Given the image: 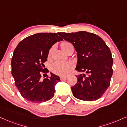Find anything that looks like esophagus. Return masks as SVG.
<instances>
[{
	"instance_id": "34e87169",
	"label": "esophagus",
	"mask_w": 127,
	"mask_h": 127,
	"mask_svg": "<svg viewBox=\"0 0 127 127\" xmlns=\"http://www.w3.org/2000/svg\"><path fill=\"white\" fill-rule=\"evenodd\" d=\"M67 79V77H63V76H61L60 77V80L63 81V80H65Z\"/></svg>"
}]
</instances>
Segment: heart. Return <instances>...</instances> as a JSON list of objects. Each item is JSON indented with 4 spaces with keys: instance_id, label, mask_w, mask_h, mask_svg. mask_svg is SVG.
Wrapping results in <instances>:
<instances>
[{
    "instance_id": "b5f03b06",
    "label": "heart",
    "mask_w": 127,
    "mask_h": 127,
    "mask_svg": "<svg viewBox=\"0 0 127 127\" xmlns=\"http://www.w3.org/2000/svg\"><path fill=\"white\" fill-rule=\"evenodd\" d=\"M70 45H72L70 43L64 42L62 44V48L63 50L65 51ZM52 50L50 51L49 55H50ZM74 67V63L71 61L68 62H56L54 63L51 66V70L54 73L60 75H65L70 73Z\"/></svg>"
}]
</instances>
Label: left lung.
<instances>
[{"label": "left lung", "instance_id": "8db88e82", "mask_svg": "<svg viewBox=\"0 0 127 127\" xmlns=\"http://www.w3.org/2000/svg\"><path fill=\"white\" fill-rule=\"evenodd\" d=\"M73 45L77 53L75 70L86 74L77 75V83L71 89L73 95L92 101L103 95L110 84L113 73V59L110 49L100 37L92 33H59Z\"/></svg>", "mask_w": 127, "mask_h": 127}]
</instances>
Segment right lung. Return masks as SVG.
<instances>
[{
  "mask_svg": "<svg viewBox=\"0 0 127 127\" xmlns=\"http://www.w3.org/2000/svg\"><path fill=\"white\" fill-rule=\"evenodd\" d=\"M58 34L40 33L31 35L22 40L14 50L12 74L20 94L29 101H47L54 95V87L60 81V77L50 73V76L43 80L41 74L48 72L43 63L47 61L50 49L56 42L63 40Z\"/></svg>",
  "mask_w": 127,
  "mask_h": 127,
  "instance_id": "1",
  "label": "right lung"
}]
</instances>
